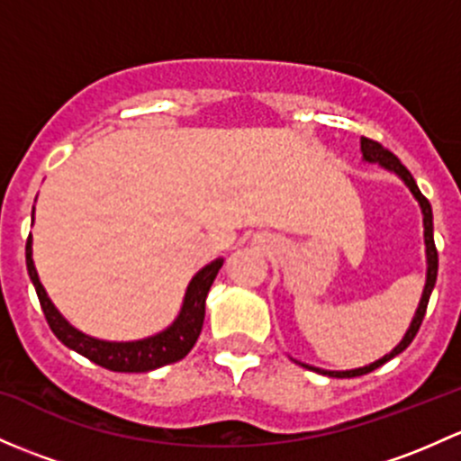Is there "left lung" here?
Returning a JSON list of instances; mask_svg holds the SVG:
<instances>
[{
	"mask_svg": "<svg viewBox=\"0 0 461 461\" xmlns=\"http://www.w3.org/2000/svg\"><path fill=\"white\" fill-rule=\"evenodd\" d=\"M360 152H362V161L365 163H377L382 169H386V172L395 174L397 178H400L402 183H404L406 187H409V192L413 194V198L418 201L420 210H422V222H424V247H426V283H424V289H422V298H420V304L418 309H415V316L411 320L409 329H406L404 338H402L397 345L391 348V353H386V356H382L380 360L371 362V365L366 366H360V369H348V371H324V369H318V366H309V365H303V362H298V365L307 366V369L312 371H318L322 373V375H329V377H357V375H365V373H371L375 371L377 366H382L384 362H389L391 357L400 356L402 351H404L406 347L413 342L415 333L420 331V324H422L424 320V313H426V304H429V298L430 294H433V287H435V280H438V249H435V240H433V210H430V203L426 201L422 196V192H420L418 183H415V178L411 176V172L406 169L404 166L400 163V158L395 157V154H391L389 149L382 148L380 143L371 141V139H360Z\"/></svg>",
	"mask_w": 461,
	"mask_h": 461,
	"instance_id": "8db88e82",
	"label": "left lung"
}]
</instances>
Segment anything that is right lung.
<instances>
[{"label":"right lung","mask_w":461,"mask_h":461,"mask_svg":"<svg viewBox=\"0 0 461 461\" xmlns=\"http://www.w3.org/2000/svg\"><path fill=\"white\" fill-rule=\"evenodd\" d=\"M32 221H35V207H32ZM26 267L32 285H35L43 316H46L48 324H50L52 333H55L68 348L77 351L79 356L88 357L95 365L104 366V369L119 373H145L183 360V357L192 351V347L196 345L198 336H201L203 320H205L207 292H210L212 283H214L218 269L222 267V258L212 260L210 265H205V267L198 269L196 274L192 276L190 285H187L185 289V295H183L178 316L172 320V324H167L163 331L154 333V336L128 342L101 340V338L88 336V333L72 327V324L61 316V312L55 307V303L48 298L46 289H43L41 280H39L35 260H32V236H28L26 243Z\"/></svg>","instance_id":"add662e5"}]
</instances>
